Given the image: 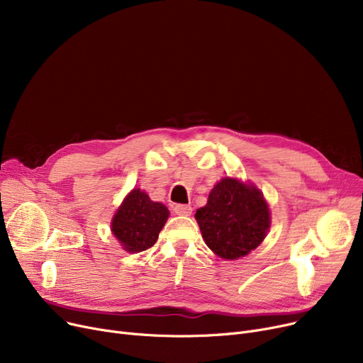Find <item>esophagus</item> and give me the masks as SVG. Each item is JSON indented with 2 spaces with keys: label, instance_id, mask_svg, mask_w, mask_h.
<instances>
[{
  "label": "esophagus",
  "instance_id": "esophagus-1",
  "mask_svg": "<svg viewBox=\"0 0 363 363\" xmlns=\"http://www.w3.org/2000/svg\"><path fill=\"white\" fill-rule=\"evenodd\" d=\"M174 212L179 216H189L193 212V207L188 204H175L174 206Z\"/></svg>",
  "mask_w": 363,
  "mask_h": 363
}]
</instances>
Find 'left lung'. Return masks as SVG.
Listing matches in <instances>:
<instances>
[{
    "label": "left lung",
    "mask_w": 363,
    "mask_h": 363,
    "mask_svg": "<svg viewBox=\"0 0 363 363\" xmlns=\"http://www.w3.org/2000/svg\"><path fill=\"white\" fill-rule=\"evenodd\" d=\"M196 219L208 249L226 260L255 250L271 226L269 207L260 189L235 178H223L213 186Z\"/></svg>",
    "instance_id": "1"
}]
</instances>
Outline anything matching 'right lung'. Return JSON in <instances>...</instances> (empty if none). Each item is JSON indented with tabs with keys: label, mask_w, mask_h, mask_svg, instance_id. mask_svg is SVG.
<instances>
[{
	"label": "right lung",
	"mask_w": 363,
	"mask_h": 363,
	"mask_svg": "<svg viewBox=\"0 0 363 363\" xmlns=\"http://www.w3.org/2000/svg\"><path fill=\"white\" fill-rule=\"evenodd\" d=\"M167 218L164 204L151 201L140 188H133L113 216L111 233L126 252H144L155 245Z\"/></svg>",
	"instance_id": "right-lung-1"
}]
</instances>
